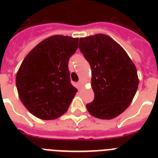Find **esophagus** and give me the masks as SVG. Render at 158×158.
<instances>
[{
	"label": "esophagus",
	"instance_id": "esophagus-1",
	"mask_svg": "<svg viewBox=\"0 0 158 158\" xmlns=\"http://www.w3.org/2000/svg\"><path fill=\"white\" fill-rule=\"evenodd\" d=\"M78 86H81V85H82V81L81 80H80L79 81H78Z\"/></svg>",
	"mask_w": 158,
	"mask_h": 158
}]
</instances>
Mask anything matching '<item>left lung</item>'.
<instances>
[{
    "label": "left lung",
    "instance_id": "1",
    "mask_svg": "<svg viewBox=\"0 0 158 158\" xmlns=\"http://www.w3.org/2000/svg\"><path fill=\"white\" fill-rule=\"evenodd\" d=\"M79 49L92 69L94 100L86 104L93 116L111 119L131 104L139 86L135 64L119 44L108 35L81 38Z\"/></svg>",
    "mask_w": 158,
    "mask_h": 158
}]
</instances>
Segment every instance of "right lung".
<instances>
[{"instance_id": "right-lung-1", "label": "right lung", "mask_w": 158, "mask_h": 158, "mask_svg": "<svg viewBox=\"0 0 158 158\" xmlns=\"http://www.w3.org/2000/svg\"><path fill=\"white\" fill-rule=\"evenodd\" d=\"M78 41V38L51 36L22 62L16 73V89L24 107L37 118L55 119L69 108L77 89L70 83L68 63Z\"/></svg>"}]
</instances>
